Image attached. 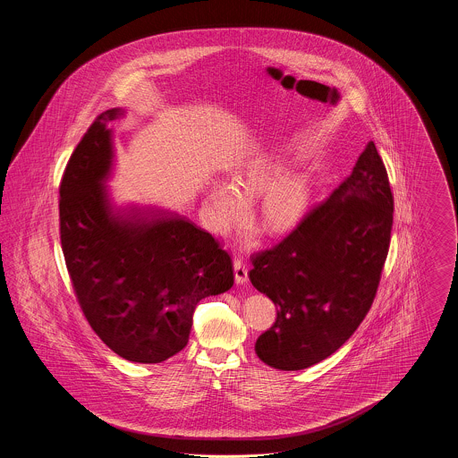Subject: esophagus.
I'll list each match as a JSON object with an SVG mask.
<instances>
[{"mask_svg": "<svg viewBox=\"0 0 458 458\" xmlns=\"http://www.w3.org/2000/svg\"><path fill=\"white\" fill-rule=\"evenodd\" d=\"M233 269H235V282L239 284H247L249 276H247V264L242 258L233 259Z\"/></svg>", "mask_w": 458, "mask_h": 458, "instance_id": "obj_1", "label": "esophagus"}]
</instances>
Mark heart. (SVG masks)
Returning <instances> with one entry per match:
<instances>
[{
	"mask_svg": "<svg viewBox=\"0 0 458 458\" xmlns=\"http://www.w3.org/2000/svg\"><path fill=\"white\" fill-rule=\"evenodd\" d=\"M280 154L262 153L237 163L233 182L215 176L208 183L206 208L218 232L230 230L247 213V197H259L258 216L262 230L282 233L305 218L312 202V182L302 172H284Z\"/></svg>",
	"mask_w": 458,
	"mask_h": 458,
	"instance_id": "1",
	"label": "heart"
}]
</instances>
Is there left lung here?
I'll return each instance as SVG.
<instances>
[{
  "label": "left lung",
  "mask_w": 458,
  "mask_h": 458,
  "mask_svg": "<svg viewBox=\"0 0 458 458\" xmlns=\"http://www.w3.org/2000/svg\"><path fill=\"white\" fill-rule=\"evenodd\" d=\"M392 225L388 174L369 142L323 204L250 256V282L276 305L275 325L256 342L264 364L307 369L349 340L374 301Z\"/></svg>",
  "instance_id": "8db88e82"
}]
</instances>
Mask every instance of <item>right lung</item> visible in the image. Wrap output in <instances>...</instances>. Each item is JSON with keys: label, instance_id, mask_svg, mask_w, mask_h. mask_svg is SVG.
Segmentation results:
<instances>
[{"label": "right lung", "instance_id": "add662e5", "mask_svg": "<svg viewBox=\"0 0 458 458\" xmlns=\"http://www.w3.org/2000/svg\"><path fill=\"white\" fill-rule=\"evenodd\" d=\"M106 109L72 154L60 187L66 267L89 325L125 360L157 364L189 342L196 305L233 286L230 256L187 216L118 206L109 191L114 131Z\"/></svg>", "mask_w": 458, "mask_h": 458}]
</instances>
